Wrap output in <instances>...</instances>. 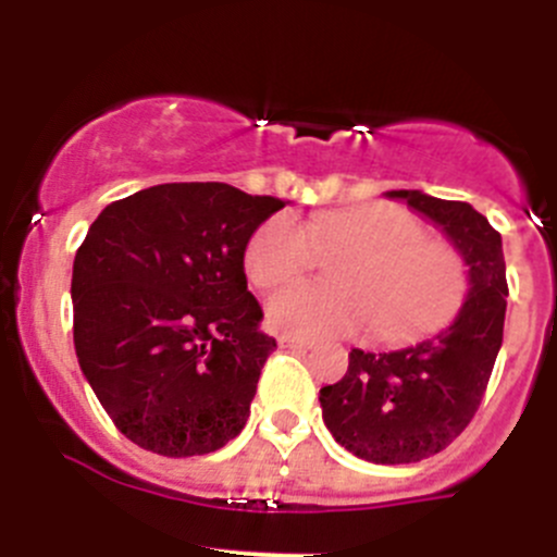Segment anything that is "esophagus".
<instances>
[{
  "mask_svg": "<svg viewBox=\"0 0 557 557\" xmlns=\"http://www.w3.org/2000/svg\"><path fill=\"white\" fill-rule=\"evenodd\" d=\"M277 341L283 349H299V351L313 349V341H305V337H296V335H280Z\"/></svg>",
  "mask_w": 557,
  "mask_h": 557,
  "instance_id": "obj_1",
  "label": "esophagus"
}]
</instances>
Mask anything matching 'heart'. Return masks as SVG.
Listing matches in <instances>:
<instances>
[{
    "instance_id": "obj_1",
    "label": "heart",
    "mask_w": 557,
    "mask_h": 557,
    "mask_svg": "<svg viewBox=\"0 0 557 557\" xmlns=\"http://www.w3.org/2000/svg\"><path fill=\"white\" fill-rule=\"evenodd\" d=\"M315 252L330 283H294L267 299L274 330L296 337H335L362 330L401 341L443 324L467 290L461 258L448 244L425 238L407 208L389 202L315 214L308 225L274 214L244 247V272L255 288H274L313 269Z\"/></svg>"
}]
</instances>
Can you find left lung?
Here are the masks:
<instances>
[{
    "label": "left lung",
    "mask_w": 557,
    "mask_h": 557,
    "mask_svg": "<svg viewBox=\"0 0 557 557\" xmlns=\"http://www.w3.org/2000/svg\"><path fill=\"white\" fill-rule=\"evenodd\" d=\"M443 227L467 263L470 290L454 324L407 349H351L341 382L321 387V412L337 443L373 465H412L448 448L475 418L506 321L503 238L470 202L418 189L387 191Z\"/></svg>",
    "instance_id": "8db88e82"
}]
</instances>
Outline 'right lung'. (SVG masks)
Segmentation results:
<instances>
[{
  "mask_svg": "<svg viewBox=\"0 0 557 557\" xmlns=\"http://www.w3.org/2000/svg\"><path fill=\"white\" fill-rule=\"evenodd\" d=\"M285 202L231 184H159L103 208L76 249L74 346L112 423L159 456L242 434L277 341L258 330L244 247Z\"/></svg>",
  "mask_w": 557,
  "mask_h": 557,
  "instance_id": "add662e5",
  "label": "right lung"
}]
</instances>
